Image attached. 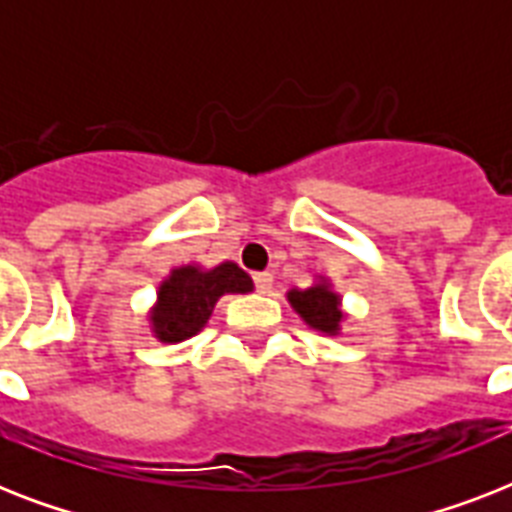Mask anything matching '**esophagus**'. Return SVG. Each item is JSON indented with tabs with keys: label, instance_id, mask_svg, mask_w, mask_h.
<instances>
[{
	"label": "esophagus",
	"instance_id": "obj_1",
	"mask_svg": "<svg viewBox=\"0 0 512 512\" xmlns=\"http://www.w3.org/2000/svg\"><path fill=\"white\" fill-rule=\"evenodd\" d=\"M252 279H255L257 292H271V287H273V276H271V273H255Z\"/></svg>",
	"mask_w": 512,
	"mask_h": 512
}]
</instances>
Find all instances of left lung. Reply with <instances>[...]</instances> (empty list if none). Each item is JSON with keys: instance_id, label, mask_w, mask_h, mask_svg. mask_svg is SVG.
Wrapping results in <instances>:
<instances>
[{"instance_id": "8db88e82", "label": "left lung", "mask_w": 512, "mask_h": 512, "mask_svg": "<svg viewBox=\"0 0 512 512\" xmlns=\"http://www.w3.org/2000/svg\"><path fill=\"white\" fill-rule=\"evenodd\" d=\"M287 300L311 329L324 335L340 332V321L345 319V313L340 311V295L332 292L327 279H321L308 289H289Z\"/></svg>"}]
</instances>
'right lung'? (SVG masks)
I'll list each match as a JSON object with an SVG mask.
<instances>
[{
    "label": "right lung",
    "instance_id": "obj_1",
    "mask_svg": "<svg viewBox=\"0 0 512 512\" xmlns=\"http://www.w3.org/2000/svg\"><path fill=\"white\" fill-rule=\"evenodd\" d=\"M255 284L236 263H220L215 268L183 265L162 281L151 329L162 342H183L201 332L212 316V308L223 295H247Z\"/></svg>",
    "mask_w": 512,
    "mask_h": 512
}]
</instances>
